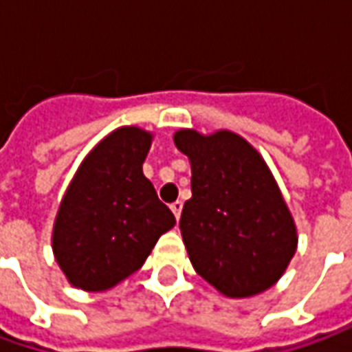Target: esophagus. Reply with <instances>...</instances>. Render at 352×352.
<instances>
[{"instance_id": "1", "label": "esophagus", "mask_w": 352, "mask_h": 352, "mask_svg": "<svg viewBox=\"0 0 352 352\" xmlns=\"http://www.w3.org/2000/svg\"><path fill=\"white\" fill-rule=\"evenodd\" d=\"M182 208H184L182 201H174V204L170 206V210H172V213H174V217H176V219H180V215H182Z\"/></svg>"}]
</instances>
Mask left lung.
Returning <instances> with one entry per match:
<instances>
[{"label":"left lung","instance_id":"left-lung-1","mask_svg":"<svg viewBox=\"0 0 352 352\" xmlns=\"http://www.w3.org/2000/svg\"><path fill=\"white\" fill-rule=\"evenodd\" d=\"M192 164V197L180 231L196 272L229 298L274 286L298 247L296 225L263 156L231 131L180 129Z\"/></svg>","mask_w":352,"mask_h":352}]
</instances>
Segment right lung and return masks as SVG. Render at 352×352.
<instances>
[{
	"label": "right lung",
	"mask_w": 352,
	"mask_h": 352,
	"mask_svg": "<svg viewBox=\"0 0 352 352\" xmlns=\"http://www.w3.org/2000/svg\"><path fill=\"white\" fill-rule=\"evenodd\" d=\"M153 135L119 127L94 146L62 197L52 250L68 282L86 292L113 288L141 268L176 225L142 174Z\"/></svg>",
	"instance_id": "obj_1"
}]
</instances>
